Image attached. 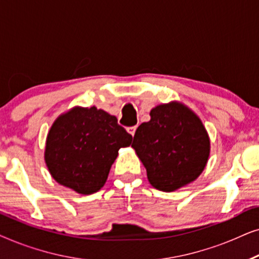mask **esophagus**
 <instances>
[{"mask_svg": "<svg viewBox=\"0 0 259 259\" xmlns=\"http://www.w3.org/2000/svg\"><path fill=\"white\" fill-rule=\"evenodd\" d=\"M137 127L138 126H131V127H128V128H127V132H128L132 137H134V134H136V131H137Z\"/></svg>", "mask_w": 259, "mask_h": 259, "instance_id": "esophagus-1", "label": "esophagus"}]
</instances>
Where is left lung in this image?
I'll return each mask as SVG.
<instances>
[{
	"instance_id": "left-lung-1",
	"label": "left lung",
	"mask_w": 259,
	"mask_h": 259,
	"mask_svg": "<svg viewBox=\"0 0 259 259\" xmlns=\"http://www.w3.org/2000/svg\"><path fill=\"white\" fill-rule=\"evenodd\" d=\"M134 134L132 147L157 190L172 192L196 180L206 166L210 139L196 113L172 101L152 109Z\"/></svg>"
}]
</instances>
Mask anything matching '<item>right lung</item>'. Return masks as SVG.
<instances>
[{"label":"right lung","instance_id":"right-lung-1","mask_svg":"<svg viewBox=\"0 0 259 259\" xmlns=\"http://www.w3.org/2000/svg\"><path fill=\"white\" fill-rule=\"evenodd\" d=\"M131 144L132 136L114 115L94 106L74 107L49 130L45 160L60 185L92 194L105 185L120 148Z\"/></svg>","mask_w":259,"mask_h":259}]
</instances>
